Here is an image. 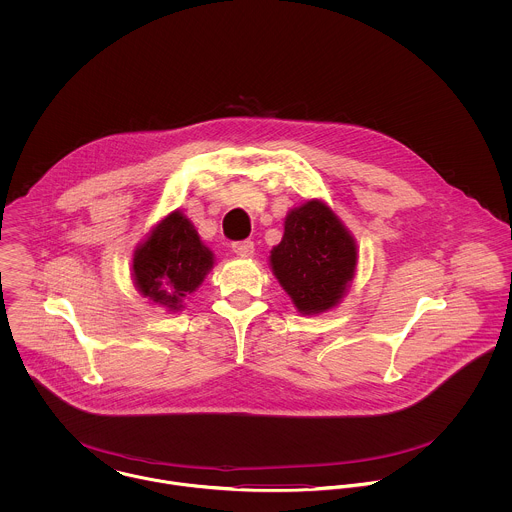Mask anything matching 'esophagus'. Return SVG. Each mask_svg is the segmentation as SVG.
<instances>
[{"instance_id": "esophagus-1", "label": "esophagus", "mask_w": 512, "mask_h": 512, "mask_svg": "<svg viewBox=\"0 0 512 512\" xmlns=\"http://www.w3.org/2000/svg\"><path fill=\"white\" fill-rule=\"evenodd\" d=\"M232 252L240 258H250L254 254V242L250 240H242V242H234L232 244Z\"/></svg>"}]
</instances>
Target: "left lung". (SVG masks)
Returning a JSON list of instances; mask_svg holds the SVG:
<instances>
[{
    "mask_svg": "<svg viewBox=\"0 0 512 512\" xmlns=\"http://www.w3.org/2000/svg\"><path fill=\"white\" fill-rule=\"evenodd\" d=\"M268 262L297 313L319 315L335 309L351 290L359 248L325 201L307 199L288 211L284 236Z\"/></svg>",
    "mask_w": 512,
    "mask_h": 512,
    "instance_id": "obj_1",
    "label": "left lung"
}]
</instances>
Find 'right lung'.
Returning <instances> with one entry per match:
<instances>
[{
  "label": "right lung",
  "instance_id": "1",
  "mask_svg": "<svg viewBox=\"0 0 512 512\" xmlns=\"http://www.w3.org/2000/svg\"><path fill=\"white\" fill-rule=\"evenodd\" d=\"M213 268V250L179 209L157 220L132 254L134 288L167 313L183 311Z\"/></svg>",
  "mask_w": 512,
  "mask_h": 512
}]
</instances>
